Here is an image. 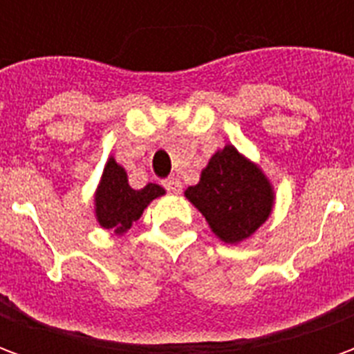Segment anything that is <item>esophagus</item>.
I'll return each instance as SVG.
<instances>
[{
	"label": "esophagus",
	"mask_w": 354,
	"mask_h": 354,
	"mask_svg": "<svg viewBox=\"0 0 354 354\" xmlns=\"http://www.w3.org/2000/svg\"><path fill=\"white\" fill-rule=\"evenodd\" d=\"M162 185H165V189L169 193H180L182 192V182L178 180V178H170V180H165L162 182Z\"/></svg>",
	"instance_id": "esophagus-1"
}]
</instances>
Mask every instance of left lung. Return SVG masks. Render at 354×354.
<instances>
[{"label":"left lung","instance_id":"left-lung-1","mask_svg":"<svg viewBox=\"0 0 354 354\" xmlns=\"http://www.w3.org/2000/svg\"><path fill=\"white\" fill-rule=\"evenodd\" d=\"M185 197L207 218L223 243L237 245L266 222L273 208V187L256 165L233 146H225L208 161L197 185Z\"/></svg>","mask_w":354,"mask_h":354}]
</instances>
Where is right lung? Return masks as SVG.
<instances>
[{
	"mask_svg": "<svg viewBox=\"0 0 354 354\" xmlns=\"http://www.w3.org/2000/svg\"><path fill=\"white\" fill-rule=\"evenodd\" d=\"M165 195V189L157 184H147L142 189H132L127 180V172L115 159H109L100 185L96 189V218L104 230L124 233L138 220L144 208L157 197Z\"/></svg>",
	"mask_w": 354,
	"mask_h": 354,
	"instance_id": "obj_1",
	"label": "right lung"
}]
</instances>
